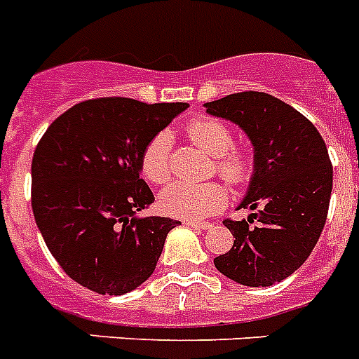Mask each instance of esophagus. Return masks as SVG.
<instances>
[{"label":"esophagus","mask_w":359,"mask_h":359,"mask_svg":"<svg viewBox=\"0 0 359 359\" xmlns=\"http://www.w3.org/2000/svg\"><path fill=\"white\" fill-rule=\"evenodd\" d=\"M185 225L192 226V229H201V231H205V229H210V226H212V223L210 222H192V219H189V222H185Z\"/></svg>","instance_id":"34e87169"}]
</instances>
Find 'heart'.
I'll return each instance as SVG.
<instances>
[{
    "instance_id": "1",
    "label": "heart",
    "mask_w": 359,
    "mask_h": 359,
    "mask_svg": "<svg viewBox=\"0 0 359 359\" xmlns=\"http://www.w3.org/2000/svg\"><path fill=\"white\" fill-rule=\"evenodd\" d=\"M187 137L194 145L214 156L216 172L229 185H243L254 170L252 154L245 147L234 145L232 130L216 118H196L185 127ZM140 168L147 182L161 185L170 180V136L158 133L147 142L140 158ZM226 201V191L217 182L189 183L174 182L159 194V209L165 214L185 219H200L222 209Z\"/></svg>"
}]
</instances>
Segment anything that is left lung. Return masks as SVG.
<instances>
[{"instance_id": "left-lung-1", "label": "left lung", "mask_w": 359, "mask_h": 359, "mask_svg": "<svg viewBox=\"0 0 359 359\" xmlns=\"http://www.w3.org/2000/svg\"><path fill=\"white\" fill-rule=\"evenodd\" d=\"M205 109L240 125L254 145L252 180L238 207L254 214L223 222L236 240L214 265L236 283L271 287L298 271L320 240L332 192L327 145L305 116L265 92H238Z\"/></svg>"}]
</instances>
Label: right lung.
<instances>
[{
	"label": "right lung",
	"instance_id": "right-lung-1",
	"mask_svg": "<svg viewBox=\"0 0 359 359\" xmlns=\"http://www.w3.org/2000/svg\"><path fill=\"white\" fill-rule=\"evenodd\" d=\"M187 103L81 101L56 118L32 158V212L50 254L76 283L121 296L149 280L180 222L137 217L154 201L140 158Z\"/></svg>",
	"mask_w": 359,
	"mask_h": 359
}]
</instances>
